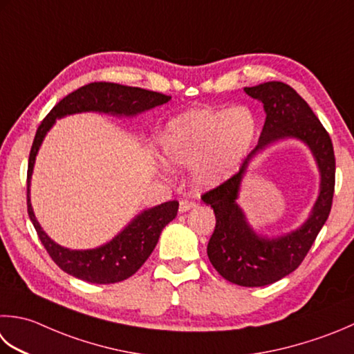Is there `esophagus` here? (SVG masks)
<instances>
[{"label": "esophagus", "mask_w": 354, "mask_h": 354, "mask_svg": "<svg viewBox=\"0 0 354 354\" xmlns=\"http://www.w3.org/2000/svg\"><path fill=\"white\" fill-rule=\"evenodd\" d=\"M193 207H196L195 201H192V199H181V201H179V212H181V213L189 212L190 209H193Z\"/></svg>", "instance_id": "1"}]
</instances>
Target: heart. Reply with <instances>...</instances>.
I'll list each match as a JSON object with an SVG mask.
<instances>
[{
  "instance_id": "obj_1",
  "label": "heart",
  "mask_w": 354,
  "mask_h": 354,
  "mask_svg": "<svg viewBox=\"0 0 354 354\" xmlns=\"http://www.w3.org/2000/svg\"><path fill=\"white\" fill-rule=\"evenodd\" d=\"M258 120L245 106L196 109L179 115L161 135L164 155L179 165H193L201 185H218L230 178L250 153Z\"/></svg>"
}]
</instances>
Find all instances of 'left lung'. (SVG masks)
<instances>
[{
    "label": "left lung",
    "instance_id": "obj_1",
    "mask_svg": "<svg viewBox=\"0 0 354 354\" xmlns=\"http://www.w3.org/2000/svg\"><path fill=\"white\" fill-rule=\"evenodd\" d=\"M244 90L264 104L267 118L259 142L238 173L205 192L201 199L212 205L216 216V227L207 245L212 266L224 279L238 286L262 287L295 272L313 245L333 204L336 159L328 131L296 90L281 81L262 82ZM288 136L304 140L314 151L322 170V193L314 213L301 229L286 237L264 240L248 227L236 204L240 179L256 151Z\"/></svg>",
    "mask_w": 354,
    "mask_h": 354
}]
</instances>
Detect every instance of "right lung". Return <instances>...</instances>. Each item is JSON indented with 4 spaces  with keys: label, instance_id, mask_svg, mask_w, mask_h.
I'll return each mask as SVG.
<instances>
[{
    "label": "right lung",
    "instance_id": "1",
    "mask_svg": "<svg viewBox=\"0 0 354 354\" xmlns=\"http://www.w3.org/2000/svg\"><path fill=\"white\" fill-rule=\"evenodd\" d=\"M169 100V95L140 87L121 86L106 81L90 82L62 98L41 121L32 144L29 167H27V213L41 244L44 245L55 264L66 273L92 283H115L130 278L153 252L162 228L175 219L179 204L178 201H169L142 212L115 239L93 250H68L55 244L35 218L29 198L35 156L38 153L43 138L53 126L55 120L66 115L93 110V112L129 116L161 106Z\"/></svg>",
    "mask_w": 354,
    "mask_h": 354
}]
</instances>
